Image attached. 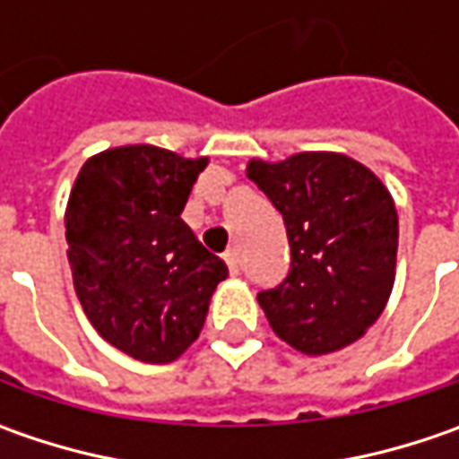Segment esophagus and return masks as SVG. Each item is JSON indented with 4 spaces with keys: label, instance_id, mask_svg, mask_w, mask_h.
I'll use <instances>...</instances> for the list:
<instances>
[{
    "label": "esophagus",
    "instance_id": "esophagus-1",
    "mask_svg": "<svg viewBox=\"0 0 459 459\" xmlns=\"http://www.w3.org/2000/svg\"><path fill=\"white\" fill-rule=\"evenodd\" d=\"M224 260H227V265H230V273L238 275L239 273V253L235 247H230L227 253H224Z\"/></svg>",
    "mask_w": 459,
    "mask_h": 459
}]
</instances>
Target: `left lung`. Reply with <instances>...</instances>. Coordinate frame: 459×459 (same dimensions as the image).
<instances>
[{
  "instance_id": "obj_1",
  "label": "left lung",
  "mask_w": 459,
  "mask_h": 459,
  "mask_svg": "<svg viewBox=\"0 0 459 459\" xmlns=\"http://www.w3.org/2000/svg\"><path fill=\"white\" fill-rule=\"evenodd\" d=\"M247 178L283 214L291 247L286 278L257 293L273 332L307 355L355 342L394 289L398 214L388 188L337 152L250 160Z\"/></svg>"
}]
</instances>
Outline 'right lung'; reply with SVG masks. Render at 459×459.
Segmentation results:
<instances>
[{
	"label": "right lung",
	"instance_id": "add662e5",
	"mask_svg": "<svg viewBox=\"0 0 459 459\" xmlns=\"http://www.w3.org/2000/svg\"><path fill=\"white\" fill-rule=\"evenodd\" d=\"M204 168L206 158L127 145L89 158L68 196L65 242L83 314L134 360L186 352L230 273L181 220Z\"/></svg>",
	"mask_w": 459,
	"mask_h": 459
}]
</instances>
